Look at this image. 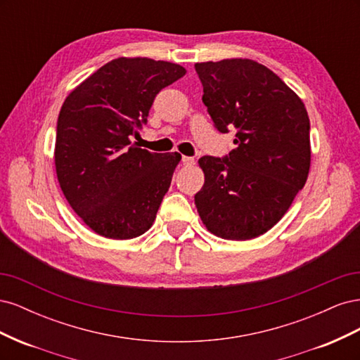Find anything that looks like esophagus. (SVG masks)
I'll return each instance as SVG.
<instances>
[{
	"mask_svg": "<svg viewBox=\"0 0 360 360\" xmlns=\"http://www.w3.org/2000/svg\"><path fill=\"white\" fill-rule=\"evenodd\" d=\"M181 162H183L184 167H192L193 163H195L193 158H189V156H183V158H181Z\"/></svg>",
	"mask_w": 360,
	"mask_h": 360,
	"instance_id": "esophagus-1",
	"label": "esophagus"
}]
</instances>
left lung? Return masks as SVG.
<instances>
[{
    "instance_id": "left-lung-1",
    "label": "left lung",
    "mask_w": 360,
    "mask_h": 360,
    "mask_svg": "<svg viewBox=\"0 0 360 360\" xmlns=\"http://www.w3.org/2000/svg\"><path fill=\"white\" fill-rule=\"evenodd\" d=\"M217 130L237 129L228 158L202 156L195 195L202 224L225 240H250L287 213L311 167L309 117L276 73L249 58L195 64Z\"/></svg>"
}]
</instances>
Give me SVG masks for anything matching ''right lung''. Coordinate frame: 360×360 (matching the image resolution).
<instances>
[{"mask_svg":"<svg viewBox=\"0 0 360 360\" xmlns=\"http://www.w3.org/2000/svg\"><path fill=\"white\" fill-rule=\"evenodd\" d=\"M186 75L169 61L120 57L97 69L64 101L56 136L60 188L86 226L129 240L150 230L181 160L130 144L156 94Z\"/></svg>","mask_w":360,"mask_h":360,"instance_id":"right-lung-1","label":"right lung"}]
</instances>
